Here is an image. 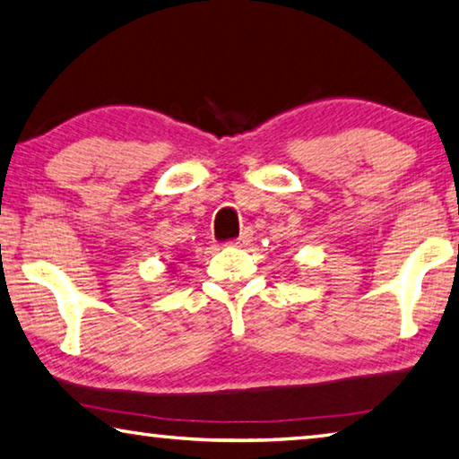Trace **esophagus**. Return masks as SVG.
<instances>
[{
    "label": "esophagus",
    "instance_id": "1",
    "mask_svg": "<svg viewBox=\"0 0 459 459\" xmlns=\"http://www.w3.org/2000/svg\"><path fill=\"white\" fill-rule=\"evenodd\" d=\"M251 238H253V230L251 229H245L243 232H240V237L238 238H235V240H230V247H245V245H248L251 243Z\"/></svg>",
    "mask_w": 459,
    "mask_h": 459
}]
</instances>
